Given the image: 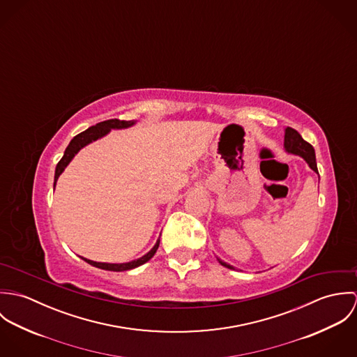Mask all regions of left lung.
I'll list each match as a JSON object with an SVG mask.
<instances>
[{
	"mask_svg": "<svg viewBox=\"0 0 357 357\" xmlns=\"http://www.w3.org/2000/svg\"><path fill=\"white\" fill-rule=\"evenodd\" d=\"M284 149H286V151L289 153L300 155L301 158H304L306 163L309 165V167H310L313 172L319 173V172H317V166H316V156H314L313 147H312L307 142H305V140L301 137V135H300L296 129H293V128H286V129H284ZM217 259H218V262H220L222 266L229 268V269H235L232 265H229V264L221 261L220 258H217Z\"/></svg>",
	"mask_w": 357,
	"mask_h": 357,
	"instance_id": "8db88e82",
	"label": "left lung"
}]
</instances>
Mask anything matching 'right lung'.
<instances>
[{
    "instance_id": "obj_1",
    "label": "right lung",
    "mask_w": 357,
    "mask_h": 357,
    "mask_svg": "<svg viewBox=\"0 0 357 357\" xmlns=\"http://www.w3.org/2000/svg\"><path fill=\"white\" fill-rule=\"evenodd\" d=\"M136 122L135 121H119V119H108V121H104L100 122L95 126H91L89 129H86L85 132L77 135L71 142L70 144L67 146L66 151L63 158L59 160V163L56 165V170H54V183H53V187L56 185V181L59 178V176L63 173V170L66 169V166L71 162V159L77 155V153L84 149L85 146H88L89 143L100 139L102 136H105L111 129H125V128H130L133 126ZM159 248V239L156 241L155 246L153 249L147 253V255L137 258V259H133L130 262H123V264H107V262H96V261H92V259H88V258H84L81 257L84 261H86L88 264L96 266V268H100V269H105V271H114V272H122V271H129V269H133V268H137L143 264H146L147 261H150L153 258V255L156 253Z\"/></svg>"
}]
</instances>
